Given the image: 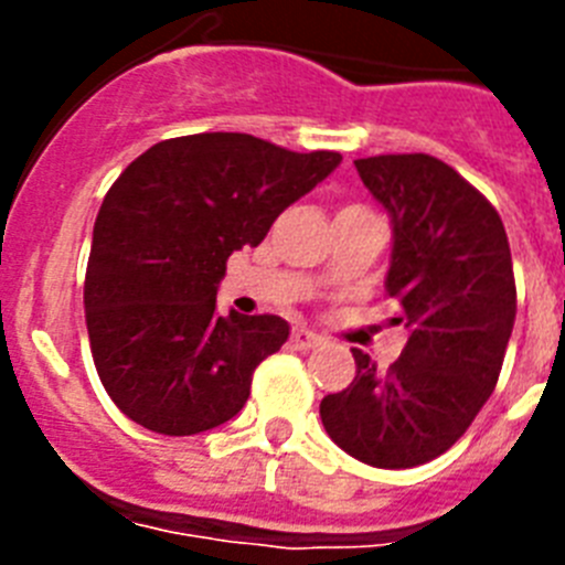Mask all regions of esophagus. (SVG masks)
<instances>
[{
    "instance_id": "obj_1",
    "label": "esophagus",
    "mask_w": 565,
    "mask_h": 565,
    "mask_svg": "<svg viewBox=\"0 0 565 565\" xmlns=\"http://www.w3.org/2000/svg\"><path fill=\"white\" fill-rule=\"evenodd\" d=\"M319 342H322V339H319L313 331H308V328H294L291 331V344L297 348V351H311V348H317Z\"/></svg>"
}]
</instances>
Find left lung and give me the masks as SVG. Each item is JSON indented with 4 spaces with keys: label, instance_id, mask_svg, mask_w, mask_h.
<instances>
[{
    "label": "left lung",
    "instance_id": "1",
    "mask_svg": "<svg viewBox=\"0 0 565 565\" xmlns=\"http://www.w3.org/2000/svg\"><path fill=\"white\" fill-rule=\"evenodd\" d=\"M353 163L391 214L384 291L407 344L387 371L353 348L356 376L319 416L348 456L407 469L450 450L495 391L518 311L512 254L495 206L433 154Z\"/></svg>",
    "mask_w": 565,
    "mask_h": 565
}]
</instances>
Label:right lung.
Returning a JSON list of instances; mask_svg holds the SVG:
<instances>
[{
  "mask_svg": "<svg viewBox=\"0 0 565 565\" xmlns=\"http://www.w3.org/2000/svg\"><path fill=\"white\" fill-rule=\"evenodd\" d=\"M246 132L169 138L109 186L84 279L89 351L118 411L152 433L194 436L228 422L288 322L217 313L226 259L339 167Z\"/></svg>",
  "mask_w": 565,
  "mask_h": 565,
  "instance_id": "right-lung-1",
  "label": "right lung"
}]
</instances>
